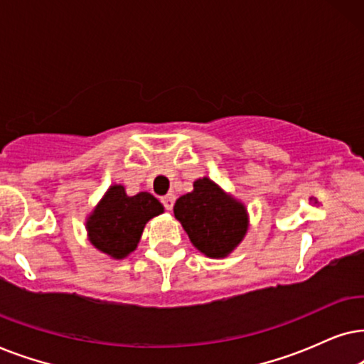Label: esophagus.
Returning a JSON list of instances; mask_svg holds the SVG:
<instances>
[{
	"label": "esophagus",
	"mask_w": 364,
	"mask_h": 364,
	"mask_svg": "<svg viewBox=\"0 0 364 364\" xmlns=\"http://www.w3.org/2000/svg\"><path fill=\"white\" fill-rule=\"evenodd\" d=\"M161 203H163L164 210H166V211H171V210H173V205H174V196L171 195V193H169V195H166V196L163 198Z\"/></svg>",
	"instance_id": "34e87169"
}]
</instances>
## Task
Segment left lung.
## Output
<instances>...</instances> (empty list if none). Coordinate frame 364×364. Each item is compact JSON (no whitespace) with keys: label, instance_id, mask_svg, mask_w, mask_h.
I'll return each mask as SVG.
<instances>
[{"label":"left lung","instance_id":"obj_1","mask_svg":"<svg viewBox=\"0 0 364 364\" xmlns=\"http://www.w3.org/2000/svg\"><path fill=\"white\" fill-rule=\"evenodd\" d=\"M193 186L195 190L176 201L174 216L201 253L223 258L238 246L248 230L245 206L208 178L198 179Z\"/></svg>","mask_w":364,"mask_h":364}]
</instances>
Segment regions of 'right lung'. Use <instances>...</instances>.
<instances>
[{"instance_id":"1","label":"right lung","mask_w":364,"mask_h":364,"mask_svg":"<svg viewBox=\"0 0 364 364\" xmlns=\"http://www.w3.org/2000/svg\"><path fill=\"white\" fill-rule=\"evenodd\" d=\"M161 213L163 205L149 193L126 196L124 188L114 185L86 223L90 241L103 253L121 259L136 248L144 225Z\"/></svg>"}]
</instances>
